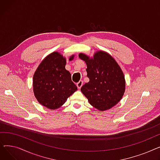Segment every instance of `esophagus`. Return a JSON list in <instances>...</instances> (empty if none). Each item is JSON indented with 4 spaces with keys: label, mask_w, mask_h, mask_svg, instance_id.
Returning <instances> with one entry per match:
<instances>
[{
    "label": "esophagus",
    "mask_w": 160,
    "mask_h": 160,
    "mask_svg": "<svg viewBox=\"0 0 160 160\" xmlns=\"http://www.w3.org/2000/svg\"><path fill=\"white\" fill-rule=\"evenodd\" d=\"M82 85H83V81H82V80H80V81L77 83V88H78V89H80V88H82Z\"/></svg>",
    "instance_id": "1"
}]
</instances>
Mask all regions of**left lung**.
<instances>
[{"label":"left lung","mask_w":160,"mask_h":160,"mask_svg":"<svg viewBox=\"0 0 160 160\" xmlns=\"http://www.w3.org/2000/svg\"><path fill=\"white\" fill-rule=\"evenodd\" d=\"M87 65L89 82L81 91L89 104L100 111L110 110L122 98L125 91L124 75L115 59L106 52H96L93 58L79 54Z\"/></svg>","instance_id":"obj_1"}]
</instances>
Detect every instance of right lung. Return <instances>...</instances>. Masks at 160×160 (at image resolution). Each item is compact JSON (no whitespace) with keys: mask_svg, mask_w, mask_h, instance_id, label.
Returning <instances> with one entry per match:
<instances>
[{"mask_svg":"<svg viewBox=\"0 0 160 160\" xmlns=\"http://www.w3.org/2000/svg\"><path fill=\"white\" fill-rule=\"evenodd\" d=\"M74 57L72 55L69 60H72ZM65 65L66 58L54 52L43 59L33 74V93L38 101L50 110L61 107L77 90Z\"/></svg>","mask_w":160,"mask_h":160,"instance_id":"add662e5","label":"right lung"}]
</instances>
